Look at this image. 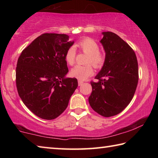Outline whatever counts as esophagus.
Instances as JSON below:
<instances>
[{
    "instance_id": "obj_1",
    "label": "esophagus",
    "mask_w": 158,
    "mask_h": 158,
    "mask_svg": "<svg viewBox=\"0 0 158 158\" xmlns=\"http://www.w3.org/2000/svg\"><path fill=\"white\" fill-rule=\"evenodd\" d=\"M83 84H84V81H78V84H79V85H81Z\"/></svg>"
}]
</instances>
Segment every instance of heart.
I'll return each mask as SVG.
<instances>
[{
  "mask_svg": "<svg viewBox=\"0 0 158 158\" xmlns=\"http://www.w3.org/2000/svg\"><path fill=\"white\" fill-rule=\"evenodd\" d=\"M82 52L88 53L86 63H92L95 68H100L103 65L105 61V54L100 49V47L97 42L89 37H86L80 40L77 44ZM76 49L74 46L69 47L66 51L65 58L66 62L69 65H73L75 61L76 57ZM93 68L91 65H76L71 69V77L79 79V81H84L87 79L89 77L93 74Z\"/></svg>",
  "mask_w": 158,
  "mask_h": 158,
  "instance_id": "obj_1",
  "label": "heart"
}]
</instances>
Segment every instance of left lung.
<instances>
[{
	"label": "left lung",
	"mask_w": 158,
	"mask_h": 158,
	"mask_svg": "<svg viewBox=\"0 0 158 158\" xmlns=\"http://www.w3.org/2000/svg\"><path fill=\"white\" fill-rule=\"evenodd\" d=\"M100 40L105 52V61L90 82V106L101 116L118 114L129 105L137 89L139 72L137 56L127 42L112 32H103Z\"/></svg>",
	"instance_id": "1"
}]
</instances>
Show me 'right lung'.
<instances>
[{
  "mask_svg": "<svg viewBox=\"0 0 158 158\" xmlns=\"http://www.w3.org/2000/svg\"><path fill=\"white\" fill-rule=\"evenodd\" d=\"M65 34L44 33L22 51L16 68V84L21 100L37 116L54 119L65 110L78 86L67 78L66 51L74 41Z\"/></svg>",
  "mask_w": 158,
  "mask_h": 158,
  "instance_id": "right-lung-1",
  "label": "right lung"
}]
</instances>
